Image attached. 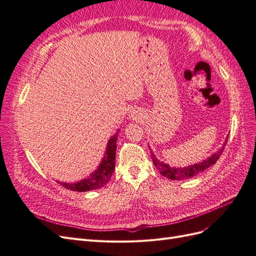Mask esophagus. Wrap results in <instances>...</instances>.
<instances>
[{"mask_svg":"<svg viewBox=\"0 0 256 256\" xmlns=\"http://www.w3.org/2000/svg\"><path fill=\"white\" fill-rule=\"evenodd\" d=\"M134 116H136L134 113H131V118H134Z\"/></svg>","mask_w":256,"mask_h":256,"instance_id":"obj_1","label":"esophagus"}]
</instances>
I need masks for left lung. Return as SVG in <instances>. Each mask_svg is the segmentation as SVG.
Listing matches in <instances>:
<instances>
[{
  "instance_id": "obj_1",
  "label": "left lung",
  "mask_w": 256,
  "mask_h": 256,
  "mask_svg": "<svg viewBox=\"0 0 256 256\" xmlns=\"http://www.w3.org/2000/svg\"><path fill=\"white\" fill-rule=\"evenodd\" d=\"M226 142H228V136L226 138V141H224V143L222 144V146L218 150V152L212 154L210 157H208L207 159L200 161V162H198V164H191V166H184V168H174V166L172 168L168 164H164V162L158 160L156 158V156H154V154L152 150V148H150V150L152 154L150 156H152V160L154 162V164L157 168V170L162 176H164L168 178V180H189V178L200 174V172L205 171V170L208 168L209 166H214L216 162V160L220 158L221 154L224 150V146L226 145Z\"/></svg>"
}]
</instances>
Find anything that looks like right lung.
Returning a JSON list of instances; mask_svg holds the SVG:
<instances>
[{
    "label": "right lung",
    "mask_w": 256,
    "mask_h": 256,
    "mask_svg": "<svg viewBox=\"0 0 256 256\" xmlns=\"http://www.w3.org/2000/svg\"><path fill=\"white\" fill-rule=\"evenodd\" d=\"M118 132H120V129L118 130V132L110 138L109 142L106 144V152L104 154V158L102 159V162H100L97 170H95V171L92 172L88 178L74 184L62 182H58L68 190L78 191V192L96 190L104 187V186L110 180V178L115 168L116 141H118Z\"/></svg>",
    "instance_id": "add662e5"
}]
</instances>
